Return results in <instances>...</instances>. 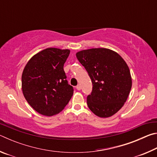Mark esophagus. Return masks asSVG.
Listing matches in <instances>:
<instances>
[{"label": "esophagus", "instance_id": "34e87169", "mask_svg": "<svg viewBox=\"0 0 157 157\" xmlns=\"http://www.w3.org/2000/svg\"><path fill=\"white\" fill-rule=\"evenodd\" d=\"M76 89L78 90V91H80V90H81V86H80V85L78 84V86H76Z\"/></svg>", "mask_w": 157, "mask_h": 157}]
</instances>
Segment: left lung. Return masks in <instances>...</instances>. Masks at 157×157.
Here are the masks:
<instances>
[{"label": "left lung", "instance_id": "1", "mask_svg": "<svg viewBox=\"0 0 157 157\" xmlns=\"http://www.w3.org/2000/svg\"><path fill=\"white\" fill-rule=\"evenodd\" d=\"M76 57L91 79V94L87 105L93 113L107 118L121 109L132 88V78L126 62L118 53L107 48L79 51Z\"/></svg>", "mask_w": 157, "mask_h": 157}]
</instances>
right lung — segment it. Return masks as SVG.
<instances>
[{"mask_svg":"<svg viewBox=\"0 0 157 157\" xmlns=\"http://www.w3.org/2000/svg\"><path fill=\"white\" fill-rule=\"evenodd\" d=\"M69 50L48 48L31 58L22 74V91L25 100L37 112L52 116L63 109L73 94L63 64Z\"/></svg>","mask_w":157,"mask_h":157,"instance_id":"obj_1","label":"right lung"}]
</instances>
